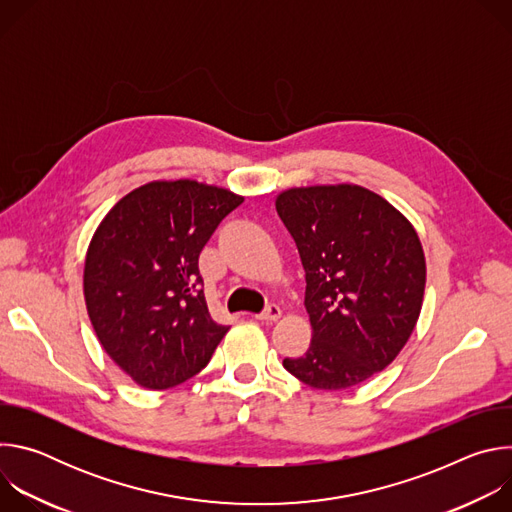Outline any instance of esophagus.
I'll use <instances>...</instances> for the list:
<instances>
[{
    "instance_id": "obj_1",
    "label": "esophagus",
    "mask_w": 512,
    "mask_h": 512,
    "mask_svg": "<svg viewBox=\"0 0 512 512\" xmlns=\"http://www.w3.org/2000/svg\"><path fill=\"white\" fill-rule=\"evenodd\" d=\"M281 308L279 306H275V304H271L265 312H261L259 316H255L257 320H261V322H277L279 318H281Z\"/></svg>"
}]
</instances>
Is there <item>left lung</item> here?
<instances>
[{"instance_id":"obj_1","label":"left lung","mask_w":512,"mask_h":512,"mask_svg":"<svg viewBox=\"0 0 512 512\" xmlns=\"http://www.w3.org/2000/svg\"><path fill=\"white\" fill-rule=\"evenodd\" d=\"M277 214L306 271L312 342L283 367L318 391H342L387 369L423 306L425 253L409 218L356 184L287 188Z\"/></svg>"}]
</instances>
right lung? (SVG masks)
Returning a JSON list of instances; mask_svg holds the SVG:
<instances>
[{
	"mask_svg": "<svg viewBox=\"0 0 512 512\" xmlns=\"http://www.w3.org/2000/svg\"><path fill=\"white\" fill-rule=\"evenodd\" d=\"M245 196L196 180L125 194L95 229L83 269L93 330L143 389H172L206 367L229 326L210 318L198 255Z\"/></svg>",
	"mask_w": 512,
	"mask_h": 512,
	"instance_id": "add662e5",
	"label": "right lung"
}]
</instances>
